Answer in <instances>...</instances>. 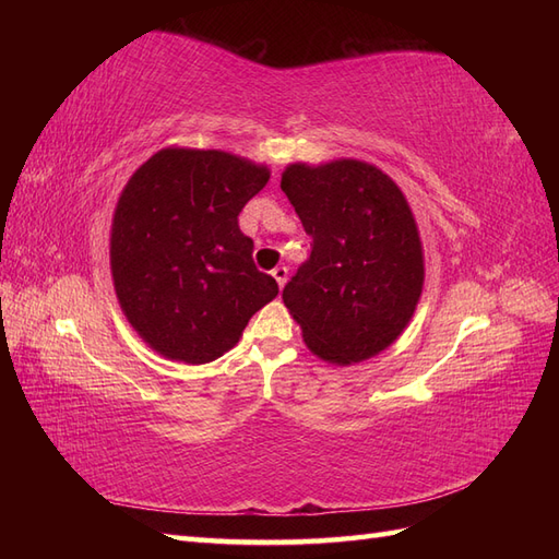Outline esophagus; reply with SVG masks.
I'll return each mask as SVG.
<instances>
[{
	"mask_svg": "<svg viewBox=\"0 0 559 559\" xmlns=\"http://www.w3.org/2000/svg\"><path fill=\"white\" fill-rule=\"evenodd\" d=\"M273 277H275L280 289H282V286L286 284V280H289V267H286V265H277V267L273 270Z\"/></svg>",
	"mask_w": 559,
	"mask_h": 559,
	"instance_id": "34e87169",
	"label": "esophagus"
}]
</instances>
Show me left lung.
<instances>
[{
  "mask_svg": "<svg viewBox=\"0 0 559 559\" xmlns=\"http://www.w3.org/2000/svg\"><path fill=\"white\" fill-rule=\"evenodd\" d=\"M282 191L310 235V259L282 298L319 359L359 364L408 326L425 284V253L408 200L376 165L294 163Z\"/></svg>",
  "mask_w": 559,
  "mask_h": 559,
  "instance_id": "1",
  "label": "left lung"
}]
</instances>
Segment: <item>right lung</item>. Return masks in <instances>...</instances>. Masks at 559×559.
Segmentation results:
<instances>
[{"instance_id":"add662e5","label":"right lung","mask_w":559,"mask_h":559,"mask_svg":"<svg viewBox=\"0 0 559 559\" xmlns=\"http://www.w3.org/2000/svg\"><path fill=\"white\" fill-rule=\"evenodd\" d=\"M267 179L265 165L179 146L160 148L128 179L111 222L114 289L130 326L160 357L218 359L277 296L238 226Z\"/></svg>"}]
</instances>
